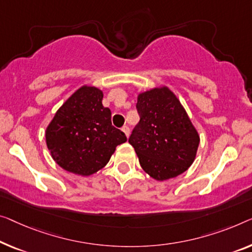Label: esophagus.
<instances>
[{"label":"esophagus","mask_w":252,"mask_h":252,"mask_svg":"<svg viewBox=\"0 0 252 252\" xmlns=\"http://www.w3.org/2000/svg\"><path fill=\"white\" fill-rule=\"evenodd\" d=\"M122 131H123V132H125V134H126V137L130 136V129H129V126H122Z\"/></svg>","instance_id":"obj_1"}]
</instances>
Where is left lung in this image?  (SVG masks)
Wrapping results in <instances>:
<instances>
[{"label": "left lung", "mask_w": 252, "mask_h": 252, "mask_svg": "<svg viewBox=\"0 0 252 252\" xmlns=\"http://www.w3.org/2000/svg\"><path fill=\"white\" fill-rule=\"evenodd\" d=\"M140 121L129 138L142 170L157 181L175 178L193 163L199 134L185 107L163 86L138 95Z\"/></svg>", "instance_id": "obj_1"}]
</instances>
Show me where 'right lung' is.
<instances>
[{
    "label": "right lung",
    "instance_id": "right-lung-1",
    "mask_svg": "<svg viewBox=\"0 0 252 252\" xmlns=\"http://www.w3.org/2000/svg\"><path fill=\"white\" fill-rule=\"evenodd\" d=\"M103 92L82 86L67 98L46 127L51 156L63 170L89 176L108 163L126 134L111 122V110L102 104Z\"/></svg>",
    "mask_w": 252,
    "mask_h": 252
}]
</instances>
